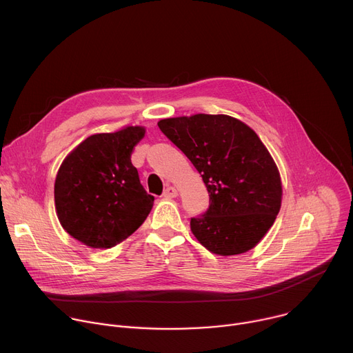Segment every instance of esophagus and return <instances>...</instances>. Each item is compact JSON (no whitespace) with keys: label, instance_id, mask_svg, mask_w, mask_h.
<instances>
[{"label":"esophagus","instance_id":"34e87169","mask_svg":"<svg viewBox=\"0 0 353 353\" xmlns=\"http://www.w3.org/2000/svg\"><path fill=\"white\" fill-rule=\"evenodd\" d=\"M163 196H165V198H174V196H177V190H176L174 187L169 185V187H166V190L163 191Z\"/></svg>","mask_w":353,"mask_h":353}]
</instances>
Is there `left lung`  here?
Masks as SVG:
<instances>
[{"label": "left lung", "mask_w": 353, "mask_h": 353, "mask_svg": "<svg viewBox=\"0 0 353 353\" xmlns=\"http://www.w3.org/2000/svg\"><path fill=\"white\" fill-rule=\"evenodd\" d=\"M158 125L207 185L210 207L190 221L196 240L219 256L253 248L272 226L282 199L279 172L259 135L225 114L165 119Z\"/></svg>", "instance_id": "1"}]
</instances>
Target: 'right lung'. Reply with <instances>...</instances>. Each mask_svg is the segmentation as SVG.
<instances>
[{
	"label": "right lung",
	"instance_id": "right-lung-1",
	"mask_svg": "<svg viewBox=\"0 0 353 353\" xmlns=\"http://www.w3.org/2000/svg\"><path fill=\"white\" fill-rule=\"evenodd\" d=\"M142 127L94 134L63 162L54 184L57 216L74 239L110 248L132 234L154 205L131 163Z\"/></svg>",
	"mask_w": 353,
	"mask_h": 353
}]
</instances>
